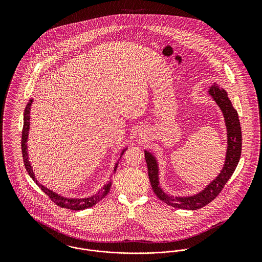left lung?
I'll return each instance as SVG.
<instances>
[{"label": "left lung", "instance_id": "1", "mask_svg": "<svg viewBox=\"0 0 262 262\" xmlns=\"http://www.w3.org/2000/svg\"><path fill=\"white\" fill-rule=\"evenodd\" d=\"M209 94L223 112L228 136V148L224 167L215 181H213L203 191L195 195L187 198L168 195L159 187L158 166L156 159L151 153L145 151V160L147 163L148 177L152 189L159 200L173 208L185 210H199L210 204L221 192L226 183L235 171L241 156L242 134L238 113L233 108L230 100L228 99L226 91L219 85H212L209 90Z\"/></svg>", "mask_w": 262, "mask_h": 262}]
</instances>
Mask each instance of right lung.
Listing matches in <instances>:
<instances>
[{
    "instance_id": "add662e5",
    "label": "right lung",
    "mask_w": 262,
    "mask_h": 262,
    "mask_svg": "<svg viewBox=\"0 0 262 262\" xmlns=\"http://www.w3.org/2000/svg\"><path fill=\"white\" fill-rule=\"evenodd\" d=\"M31 104H32V100H30V102L28 103V105L26 106L25 113H24V125H23V130H22V140H21V148H22V155H23V161H24V165L25 168L27 170V172L29 173V176L31 177V179L36 183L38 187H40L43 192H45L47 194V196L58 207L60 208H64V209H70V210H74V211H79V210H84L88 208L93 207L94 205H96L97 203H99L110 190L111 187V183H109L108 185H106L103 187V189H101V191H99L98 193L86 198V199H67V198H62L60 195H58L57 193L53 192L52 190L43 187L42 185H40L37 182V180L35 179L34 172L32 170L31 164L29 162L28 159V153H27V139H28V131H29V125H30V110H31ZM125 151V150H124ZM124 151H122L121 155H123ZM117 165V163H116ZM117 167V166H116ZM115 167V170H116Z\"/></svg>"
}]
</instances>
